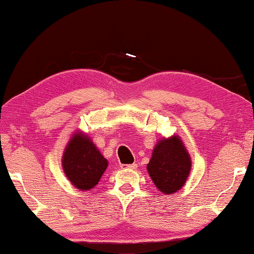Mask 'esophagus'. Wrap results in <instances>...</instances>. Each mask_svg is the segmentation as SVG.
I'll list each match as a JSON object with an SVG mask.
<instances>
[{
  "label": "esophagus",
  "instance_id": "1",
  "mask_svg": "<svg viewBox=\"0 0 254 254\" xmlns=\"http://www.w3.org/2000/svg\"><path fill=\"white\" fill-rule=\"evenodd\" d=\"M136 168H137V164H135V163H133V164H129V165H125V164L121 165V169L123 170H134Z\"/></svg>",
  "mask_w": 254,
  "mask_h": 254
}]
</instances>
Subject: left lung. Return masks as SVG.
<instances>
[{
	"label": "left lung",
	"mask_w": 254,
	"mask_h": 254,
	"mask_svg": "<svg viewBox=\"0 0 254 254\" xmlns=\"http://www.w3.org/2000/svg\"><path fill=\"white\" fill-rule=\"evenodd\" d=\"M190 154L182 138H161L152 150L147 165L149 176L156 187L164 194H173L183 189L190 171Z\"/></svg>",
	"instance_id": "obj_1"
}]
</instances>
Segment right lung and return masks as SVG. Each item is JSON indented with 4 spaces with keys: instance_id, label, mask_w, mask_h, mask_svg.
I'll return each instance as SVG.
<instances>
[{
    "instance_id": "obj_1",
    "label": "right lung",
    "mask_w": 254,
    "mask_h": 254,
    "mask_svg": "<svg viewBox=\"0 0 254 254\" xmlns=\"http://www.w3.org/2000/svg\"><path fill=\"white\" fill-rule=\"evenodd\" d=\"M109 165L107 159L90 140L77 131L69 140L62 156V168L72 185L81 190H92Z\"/></svg>"
}]
</instances>
